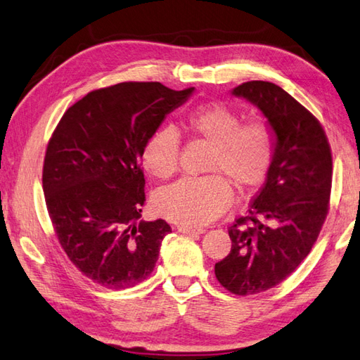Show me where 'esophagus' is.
<instances>
[{
    "mask_svg": "<svg viewBox=\"0 0 360 360\" xmlns=\"http://www.w3.org/2000/svg\"><path fill=\"white\" fill-rule=\"evenodd\" d=\"M177 229H179V233L189 234V236H197V234L205 233L203 228H193V226H185V225H179Z\"/></svg>",
    "mask_w": 360,
    "mask_h": 360,
    "instance_id": "34e87169",
    "label": "esophagus"
}]
</instances>
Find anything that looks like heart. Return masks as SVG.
<instances>
[{
	"label": "heart",
	"instance_id": "obj_1",
	"mask_svg": "<svg viewBox=\"0 0 360 360\" xmlns=\"http://www.w3.org/2000/svg\"><path fill=\"white\" fill-rule=\"evenodd\" d=\"M189 131L212 146L206 177H188L160 189L155 211L186 226H202L225 212L233 202L229 181L240 191L262 185L276 150L274 131L265 120L242 123L240 114L223 103H205L186 115ZM141 165L157 179L172 177L179 167L180 137L172 126L158 127L141 148Z\"/></svg>",
	"mask_w": 360,
	"mask_h": 360
}]
</instances>
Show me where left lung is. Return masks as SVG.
Instances as JSON below:
<instances>
[{
    "label": "left lung",
    "instance_id": "1",
    "mask_svg": "<svg viewBox=\"0 0 360 360\" xmlns=\"http://www.w3.org/2000/svg\"><path fill=\"white\" fill-rule=\"evenodd\" d=\"M233 95L257 106L276 134L265 185L229 226L231 251L215 277L237 295L266 291L305 260L330 210L333 157L319 120L281 86L246 82Z\"/></svg>",
    "mask_w": 360,
    "mask_h": 360
}]
</instances>
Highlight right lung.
I'll use <instances>...</instances> for the list:
<instances>
[{
  "instance_id": "obj_1",
  "label": "right lung",
  "mask_w": 360,
  "mask_h": 360,
  "mask_svg": "<svg viewBox=\"0 0 360 360\" xmlns=\"http://www.w3.org/2000/svg\"><path fill=\"white\" fill-rule=\"evenodd\" d=\"M194 87L126 82L72 105L47 143L43 191L55 234L91 281L126 290L153 273L171 226L143 221L141 148Z\"/></svg>"
}]
</instances>
